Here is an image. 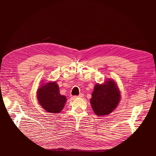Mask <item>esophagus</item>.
Masks as SVG:
<instances>
[{
	"label": "esophagus",
	"instance_id": "esophagus-1",
	"mask_svg": "<svg viewBox=\"0 0 156 156\" xmlns=\"http://www.w3.org/2000/svg\"><path fill=\"white\" fill-rule=\"evenodd\" d=\"M84 96V94H82V93H81V94H80L78 96H74L75 98H83Z\"/></svg>",
	"mask_w": 156,
	"mask_h": 156
}]
</instances>
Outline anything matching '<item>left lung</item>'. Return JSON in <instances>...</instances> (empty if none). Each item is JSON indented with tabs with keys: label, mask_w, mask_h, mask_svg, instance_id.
<instances>
[{
	"label": "left lung",
	"mask_w": 156,
	"mask_h": 156,
	"mask_svg": "<svg viewBox=\"0 0 156 156\" xmlns=\"http://www.w3.org/2000/svg\"><path fill=\"white\" fill-rule=\"evenodd\" d=\"M90 102L94 113L98 116L110 114L118 105L120 92L114 80H107L104 84H96Z\"/></svg>",
	"instance_id": "obj_1"
}]
</instances>
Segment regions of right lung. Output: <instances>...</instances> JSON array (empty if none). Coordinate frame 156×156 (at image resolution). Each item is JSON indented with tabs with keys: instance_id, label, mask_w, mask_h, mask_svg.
<instances>
[{
	"instance_id": "right-lung-1",
	"label": "right lung",
	"mask_w": 156,
	"mask_h": 156,
	"mask_svg": "<svg viewBox=\"0 0 156 156\" xmlns=\"http://www.w3.org/2000/svg\"><path fill=\"white\" fill-rule=\"evenodd\" d=\"M37 93L39 103L46 112L56 114L63 110L66 98L60 94L58 86L55 81L42 86Z\"/></svg>"
}]
</instances>
